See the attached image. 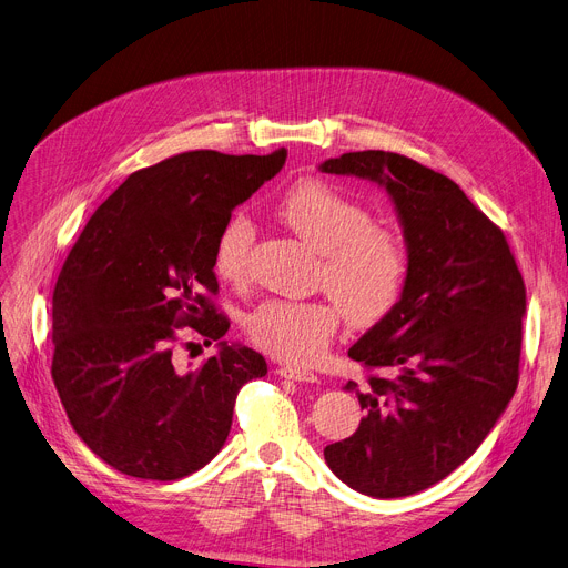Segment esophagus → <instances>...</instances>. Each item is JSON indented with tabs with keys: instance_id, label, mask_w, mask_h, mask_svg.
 <instances>
[{
	"instance_id": "esophagus-1",
	"label": "esophagus",
	"mask_w": 568,
	"mask_h": 568,
	"mask_svg": "<svg viewBox=\"0 0 568 568\" xmlns=\"http://www.w3.org/2000/svg\"><path fill=\"white\" fill-rule=\"evenodd\" d=\"M276 373L285 379H292V382H304V384H315L320 382V377L311 371H304V368H292V366H281L276 368Z\"/></svg>"
}]
</instances>
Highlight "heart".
I'll list each match as a JSON object with an SVG mask.
<instances>
[{
  "label": "heart",
  "mask_w": 568,
  "mask_h": 568,
  "mask_svg": "<svg viewBox=\"0 0 568 568\" xmlns=\"http://www.w3.org/2000/svg\"><path fill=\"white\" fill-rule=\"evenodd\" d=\"M276 216L320 255L315 285L336 306L324 300H266L246 317V332L281 362L311 364L329 347L341 313L366 329L396 308L407 278V251L394 230L373 223L368 209L315 179L292 186L276 202ZM253 242L251 219L232 214L214 248V268L223 281L246 278Z\"/></svg>",
  "instance_id": "b5f03b06"
}]
</instances>
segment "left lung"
I'll use <instances>...</instances> for the list:
<instances>
[{
  "instance_id": "1",
  "label": "left lung",
  "mask_w": 568,
  "mask_h": 568,
  "mask_svg": "<svg viewBox=\"0 0 568 568\" xmlns=\"http://www.w3.org/2000/svg\"><path fill=\"white\" fill-rule=\"evenodd\" d=\"M322 172L389 193L407 246L396 308L349 347L356 433L324 449L343 484L377 499L422 493L460 467L518 386L525 283L504 232L456 182L394 152H349Z\"/></svg>"
}]
</instances>
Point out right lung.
Returning <instances> with one entry per match:
<instances>
[{"instance_id":"add662e5","label":"right lung","mask_w":568,"mask_h":568,"mask_svg":"<svg viewBox=\"0 0 568 568\" xmlns=\"http://www.w3.org/2000/svg\"><path fill=\"white\" fill-rule=\"evenodd\" d=\"M287 152H184L133 172L89 219L52 294V379L80 439L112 469L174 481L227 439L242 386L264 356L225 341L200 369L173 356L175 329L207 344L216 313L214 248L236 204L285 165Z\"/></svg>"}]
</instances>
